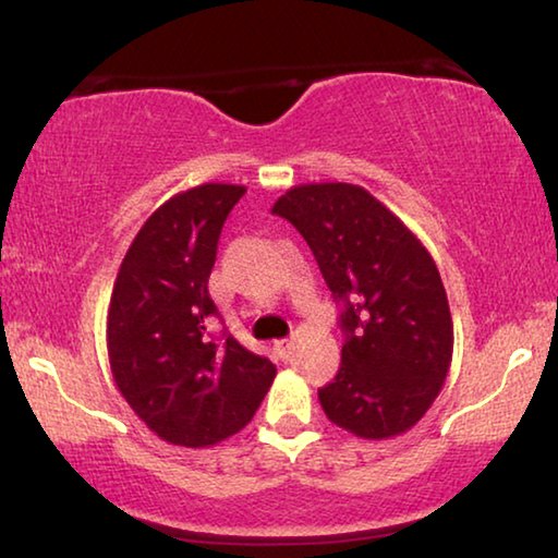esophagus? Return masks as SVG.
I'll return each instance as SVG.
<instances>
[{"mask_svg":"<svg viewBox=\"0 0 558 558\" xmlns=\"http://www.w3.org/2000/svg\"><path fill=\"white\" fill-rule=\"evenodd\" d=\"M274 351L279 353V359H281V361H287L289 355H291V351H294V341H291V339H279V341H274Z\"/></svg>","mask_w":558,"mask_h":558,"instance_id":"1","label":"esophagus"}]
</instances>
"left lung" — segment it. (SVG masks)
Instances as JSON below:
<instances>
[{
    "mask_svg": "<svg viewBox=\"0 0 558 558\" xmlns=\"http://www.w3.org/2000/svg\"><path fill=\"white\" fill-rule=\"evenodd\" d=\"M271 213L296 227L345 304L341 368L318 390L326 417L363 440L408 433L440 396L452 363L450 304L430 252L351 182L294 185Z\"/></svg>",
    "mask_w": 558,
    "mask_h": 558,
    "instance_id": "left-lung-1",
    "label": "left lung"
}]
</instances>
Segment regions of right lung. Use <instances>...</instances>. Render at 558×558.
<instances>
[{
  "instance_id": "1",
  "label": "right lung",
  "mask_w": 558,
  "mask_h": 558,
  "mask_svg": "<svg viewBox=\"0 0 558 558\" xmlns=\"http://www.w3.org/2000/svg\"><path fill=\"white\" fill-rule=\"evenodd\" d=\"M244 185L205 182L145 219L118 269L106 318L113 383L170 445L209 447L240 433L267 396L277 365L234 336L215 343L207 294L219 232Z\"/></svg>"
}]
</instances>
